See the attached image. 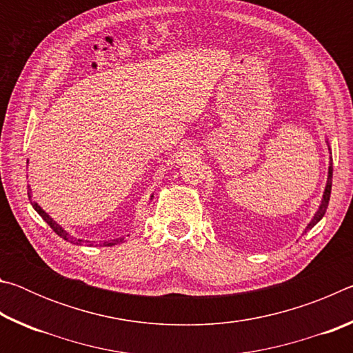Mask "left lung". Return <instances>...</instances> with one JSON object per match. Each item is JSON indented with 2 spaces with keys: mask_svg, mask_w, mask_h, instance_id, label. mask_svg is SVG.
<instances>
[{
  "mask_svg": "<svg viewBox=\"0 0 353 353\" xmlns=\"http://www.w3.org/2000/svg\"><path fill=\"white\" fill-rule=\"evenodd\" d=\"M327 143H328V140H327ZM328 151H330V146H328ZM332 177H333V162H332V155H330V162H328V174H327V183H325V188H324V194H322V199H321V204L318 207V210H316L314 216L312 218V221H310V224L305 227V230H303V232H308L310 229H313V227L318 224L322 218H324L325 210H327V207H328V201H330Z\"/></svg>",
  "mask_w": 353,
  "mask_h": 353,
  "instance_id": "obj_1",
  "label": "left lung"
}]
</instances>
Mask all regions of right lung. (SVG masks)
Segmentation results:
<instances>
[{
  "mask_svg": "<svg viewBox=\"0 0 353 353\" xmlns=\"http://www.w3.org/2000/svg\"><path fill=\"white\" fill-rule=\"evenodd\" d=\"M29 162V160H28ZM28 196H29V201H31V205H32V208L35 212H37L41 218H43V221L45 223L51 227L52 230L56 232V234L61 236V238H63V240H67V241H70V243H73V244H81L82 246V243H83V240H81V238H74V236H71L67 230L63 229V227L61 225V224H57L54 219H52L50 214H48L43 208H41L37 202H35L34 199H32V191H31V187H29L28 185ZM154 198V194H151V199ZM129 236V235H128ZM124 241V236L123 238H115V240H110V241H104L103 243V246H115V244H118V243H123ZM88 246H93V241H85Z\"/></svg>",
  "mask_w": 353,
  "mask_h": 353,
  "instance_id": "1",
  "label": "right lung"
}]
</instances>
